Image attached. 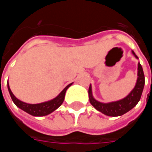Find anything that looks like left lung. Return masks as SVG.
<instances>
[{"label": "left lung", "instance_id": "8db88e82", "mask_svg": "<svg viewBox=\"0 0 152 152\" xmlns=\"http://www.w3.org/2000/svg\"><path fill=\"white\" fill-rule=\"evenodd\" d=\"M134 55L137 58H138L137 55L134 53V51H132ZM145 84V76H144L143 70L141 66V64L138 63L137 66V80L136 86L134 89L130 92V94L126 96L124 99L116 101V102H109V103H102L99 101H97L94 99L92 95V87L91 85L89 88V102L95 109L100 112H102L106 115L108 116H120L126 113L131 109L134 108L137 105V102H139L141 96L142 94V90Z\"/></svg>", "mask_w": 152, "mask_h": 152}]
</instances>
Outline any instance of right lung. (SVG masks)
<instances>
[{
	"label": "right lung",
	"instance_id": "right-lung-1",
	"mask_svg": "<svg viewBox=\"0 0 152 152\" xmlns=\"http://www.w3.org/2000/svg\"><path fill=\"white\" fill-rule=\"evenodd\" d=\"M72 85V83L69 84L65 89H63L62 92L60 93L57 96L56 98H54L53 99L50 100V101H48V102H41V103H38V104H29V103L22 102L19 99H17L13 94V93H12V91L10 89L9 83L8 89L13 102H15V104L18 107L22 109L23 111H24V112H26L28 114L31 115H34V116H43V115H47L50 114L51 112L55 111L57 108H58L60 106L62 105V103L63 102V100H64V98H65V94H66V89H68Z\"/></svg>",
	"mask_w": 152,
	"mask_h": 152
}]
</instances>
